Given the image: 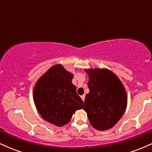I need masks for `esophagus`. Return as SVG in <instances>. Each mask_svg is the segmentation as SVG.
Returning <instances> with one entry per match:
<instances>
[{"mask_svg":"<svg viewBox=\"0 0 152 152\" xmlns=\"http://www.w3.org/2000/svg\"><path fill=\"white\" fill-rule=\"evenodd\" d=\"M81 97V99H82V100H83V102H84V99H85V95H82Z\"/></svg>","mask_w":152,"mask_h":152,"instance_id":"34e87169","label":"esophagus"}]
</instances>
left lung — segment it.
Here are the masks:
<instances>
[{
	"label": "left lung",
	"instance_id": "8db88e82",
	"mask_svg": "<svg viewBox=\"0 0 152 152\" xmlns=\"http://www.w3.org/2000/svg\"><path fill=\"white\" fill-rule=\"evenodd\" d=\"M89 93L85 97L83 110L91 125L99 131L112 128L126 111L127 94L121 80L107 69H88Z\"/></svg>",
	"mask_w": 152,
	"mask_h": 152
}]
</instances>
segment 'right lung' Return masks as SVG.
<instances>
[{
    "mask_svg": "<svg viewBox=\"0 0 152 152\" xmlns=\"http://www.w3.org/2000/svg\"><path fill=\"white\" fill-rule=\"evenodd\" d=\"M73 77L61 64H56L35 84L34 101L37 111L45 121L56 126L69 123L76 111L83 108V101L72 83Z\"/></svg>",
    "mask_w": 152,
    "mask_h": 152,
    "instance_id": "add662e5",
    "label": "right lung"
}]
</instances>
